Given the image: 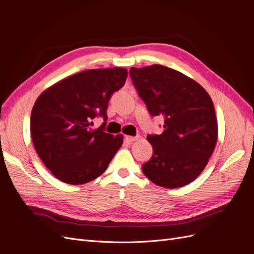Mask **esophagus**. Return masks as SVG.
Masks as SVG:
<instances>
[{"instance_id":"obj_1","label":"esophagus","mask_w":254,"mask_h":254,"mask_svg":"<svg viewBox=\"0 0 254 254\" xmlns=\"http://www.w3.org/2000/svg\"><path fill=\"white\" fill-rule=\"evenodd\" d=\"M125 139H126V141L127 142H129V143H132V142H134V141H137L140 139V135H136V136H130V135H126L125 136Z\"/></svg>"}]
</instances>
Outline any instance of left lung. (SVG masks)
Masks as SVG:
<instances>
[{
  "label": "left lung",
  "mask_w": 254,
  "mask_h": 254,
  "mask_svg": "<svg viewBox=\"0 0 254 254\" xmlns=\"http://www.w3.org/2000/svg\"><path fill=\"white\" fill-rule=\"evenodd\" d=\"M152 117H163L164 131L148 134L153 153L142 171L159 187L182 188L204 170L217 142V120L207 92L174 68L152 64L129 71Z\"/></svg>",
  "instance_id": "left-lung-1"
}]
</instances>
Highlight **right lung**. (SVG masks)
Returning <instances> with one entry per match:
<instances>
[{
	"label": "right lung",
	"mask_w": 254,
	"mask_h": 254,
	"mask_svg": "<svg viewBox=\"0 0 254 254\" xmlns=\"http://www.w3.org/2000/svg\"><path fill=\"white\" fill-rule=\"evenodd\" d=\"M124 67L94 68L56 82L33 107L30 133L38 156L57 179L88 183L101 176L123 144L122 134L93 129L97 115L107 121L109 99L125 84Z\"/></svg>",
	"instance_id": "right-lung-1"
}]
</instances>
